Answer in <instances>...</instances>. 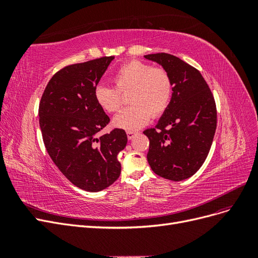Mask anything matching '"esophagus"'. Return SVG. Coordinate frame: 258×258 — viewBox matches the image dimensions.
Segmentation results:
<instances>
[{
    "instance_id": "1",
    "label": "esophagus",
    "mask_w": 258,
    "mask_h": 258,
    "mask_svg": "<svg viewBox=\"0 0 258 258\" xmlns=\"http://www.w3.org/2000/svg\"><path fill=\"white\" fill-rule=\"evenodd\" d=\"M137 135V132L135 131H127V137H128V140H132L134 139V137Z\"/></svg>"
}]
</instances>
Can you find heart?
Listing matches in <instances>:
<instances>
[{
	"instance_id": "heart-1",
	"label": "heart",
	"mask_w": 258,
	"mask_h": 258,
	"mask_svg": "<svg viewBox=\"0 0 258 258\" xmlns=\"http://www.w3.org/2000/svg\"><path fill=\"white\" fill-rule=\"evenodd\" d=\"M114 87L98 85L95 99L98 105L107 113H116L122 105V93H128L126 110L116 115L113 126L135 131L157 118L167 111L172 97V81L162 68H153L139 60L121 66L114 74Z\"/></svg>"
}]
</instances>
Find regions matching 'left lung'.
Listing matches in <instances>:
<instances>
[{"mask_svg":"<svg viewBox=\"0 0 258 258\" xmlns=\"http://www.w3.org/2000/svg\"><path fill=\"white\" fill-rule=\"evenodd\" d=\"M144 57L169 73L173 91L158 123L143 132L150 140L147 161L157 175L182 181L204 165L212 145L217 118L214 97L198 70L173 54Z\"/></svg>","mask_w":258,"mask_h":258,"instance_id":"8db88e82","label":"left lung"}]
</instances>
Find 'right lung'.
<instances>
[{"label":"right lung","mask_w":258,"mask_h":258,"mask_svg":"<svg viewBox=\"0 0 258 258\" xmlns=\"http://www.w3.org/2000/svg\"><path fill=\"white\" fill-rule=\"evenodd\" d=\"M114 59L102 57L64 67L48 82L38 107L43 141L51 160L70 182L100 191L119 177L117 155L127 144L124 130L97 137L110 117L95 99V88Z\"/></svg>","instance_id":"1"}]
</instances>
